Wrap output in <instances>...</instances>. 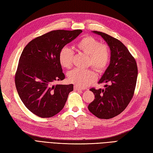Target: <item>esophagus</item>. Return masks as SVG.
Wrapping results in <instances>:
<instances>
[{
	"label": "esophagus",
	"instance_id": "1",
	"mask_svg": "<svg viewBox=\"0 0 153 153\" xmlns=\"http://www.w3.org/2000/svg\"><path fill=\"white\" fill-rule=\"evenodd\" d=\"M74 89H75V91H81V92L83 91V89L79 88V87H78L77 86H74Z\"/></svg>",
	"mask_w": 153,
	"mask_h": 153
}]
</instances>
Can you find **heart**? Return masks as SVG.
<instances>
[{"instance_id": "obj_1", "label": "heart", "mask_w": 153, "mask_h": 153, "mask_svg": "<svg viewBox=\"0 0 153 153\" xmlns=\"http://www.w3.org/2000/svg\"><path fill=\"white\" fill-rule=\"evenodd\" d=\"M77 50L79 52L88 56V65L98 72H103L107 68L110 61V50L107 45L101 42L92 37H85L77 43ZM74 53L68 47H63L59 53V61L61 65L69 69L73 65ZM68 80L78 87H87L97 78V75L92 70L74 69L68 74Z\"/></svg>"}]
</instances>
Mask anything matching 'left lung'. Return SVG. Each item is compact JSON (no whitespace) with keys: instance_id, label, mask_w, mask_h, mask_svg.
<instances>
[{"instance_id":"1","label":"left lung","mask_w":153,"mask_h":153,"mask_svg":"<svg viewBox=\"0 0 153 153\" xmlns=\"http://www.w3.org/2000/svg\"><path fill=\"white\" fill-rule=\"evenodd\" d=\"M101 36L111 50L107 68L98 81L104 89L91 88L95 99L88 106L89 111L101 119H109L122 112L134 94L138 68L134 58L122 42L103 32L92 31Z\"/></svg>"}]
</instances>
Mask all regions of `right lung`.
<instances>
[{
	"label": "right lung",
	"mask_w": 153,
	"mask_h": 153,
	"mask_svg": "<svg viewBox=\"0 0 153 153\" xmlns=\"http://www.w3.org/2000/svg\"><path fill=\"white\" fill-rule=\"evenodd\" d=\"M81 32L53 30L33 39L23 50L15 83L22 103L34 114L50 117L63 108L74 86L53 84L65 78L59 53Z\"/></svg>",
	"instance_id": "1"
}]
</instances>
